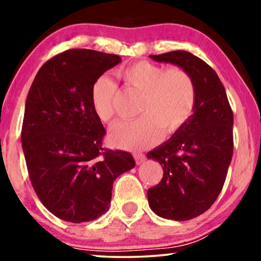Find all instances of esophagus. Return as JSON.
<instances>
[{"label": "esophagus", "instance_id": "1", "mask_svg": "<svg viewBox=\"0 0 261 261\" xmlns=\"http://www.w3.org/2000/svg\"><path fill=\"white\" fill-rule=\"evenodd\" d=\"M134 159H135V163L138 164H141V163H144L145 162V159H146V156L142 154V153H135L134 154Z\"/></svg>", "mask_w": 261, "mask_h": 261}]
</instances>
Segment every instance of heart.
<instances>
[{
    "mask_svg": "<svg viewBox=\"0 0 261 261\" xmlns=\"http://www.w3.org/2000/svg\"><path fill=\"white\" fill-rule=\"evenodd\" d=\"M128 87L141 92L138 114L132 121L114 124L109 140L123 149H142L159 140L164 134H172L187 123L196 105V87L192 77L181 67L164 69L141 60L119 72ZM117 87L109 77L102 76L91 87V106L103 122L115 115Z\"/></svg>",
    "mask_w": 261,
    "mask_h": 261,
    "instance_id": "heart-1",
    "label": "heart"
}]
</instances>
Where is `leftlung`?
Masks as SVG:
<instances>
[{"label":"left lung","mask_w":261,"mask_h":261,"mask_svg":"<svg viewBox=\"0 0 261 261\" xmlns=\"http://www.w3.org/2000/svg\"><path fill=\"white\" fill-rule=\"evenodd\" d=\"M149 57L178 65L195 82L194 114L147 153L164 171L160 183L147 191L151 209L167 220H191L206 212L223 188L233 155V112L217 73L198 57L187 51Z\"/></svg>","instance_id":"obj_1"}]
</instances>
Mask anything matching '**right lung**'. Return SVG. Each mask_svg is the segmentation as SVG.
<instances>
[{"label": "right lung", "instance_id": "obj_1", "mask_svg": "<svg viewBox=\"0 0 261 261\" xmlns=\"http://www.w3.org/2000/svg\"><path fill=\"white\" fill-rule=\"evenodd\" d=\"M121 62L116 55L72 48L47 60L28 91L21 141L42 204L72 223L108 212L114 180L135 166L130 153L103 148L106 129L91 87Z\"/></svg>", "mask_w": 261, "mask_h": 261}]
</instances>
